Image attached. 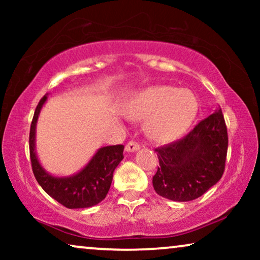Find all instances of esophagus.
I'll return each instance as SVG.
<instances>
[{
    "label": "esophagus",
    "instance_id": "obj_1",
    "mask_svg": "<svg viewBox=\"0 0 260 260\" xmlns=\"http://www.w3.org/2000/svg\"><path fill=\"white\" fill-rule=\"evenodd\" d=\"M140 144L137 143V142H134V141H130L129 143L125 145V150L127 152H134V151H137L138 149H140Z\"/></svg>",
    "mask_w": 260,
    "mask_h": 260
}]
</instances>
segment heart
I'll return each mask as SVG.
<instances>
[{
	"instance_id": "b5f03b06",
	"label": "heart",
	"mask_w": 260,
	"mask_h": 260,
	"mask_svg": "<svg viewBox=\"0 0 260 260\" xmlns=\"http://www.w3.org/2000/svg\"><path fill=\"white\" fill-rule=\"evenodd\" d=\"M198 109V99L191 91L156 85L133 95L126 105V115L131 119H147V136L158 143H168L190 126Z\"/></svg>"
}]
</instances>
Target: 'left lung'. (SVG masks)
I'll return each instance as SVG.
<instances>
[{"label": "left lung", "instance_id": "obj_1", "mask_svg": "<svg viewBox=\"0 0 260 260\" xmlns=\"http://www.w3.org/2000/svg\"><path fill=\"white\" fill-rule=\"evenodd\" d=\"M227 147L225 119L218 108L181 140L155 149L159 162L152 177L156 193L180 202L200 198L221 179Z\"/></svg>", "mask_w": 260, "mask_h": 260}]
</instances>
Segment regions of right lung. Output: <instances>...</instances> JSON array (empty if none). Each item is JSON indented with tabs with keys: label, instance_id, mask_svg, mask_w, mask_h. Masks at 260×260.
<instances>
[{
	"label": "right lung",
	"instance_id": "right-lung-1",
	"mask_svg": "<svg viewBox=\"0 0 260 260\" xmlns=\"http://www.w3.org/2000/svg\"><path fill=\"white\" fill-rule=\"evenodd\" d=\"M47 95L39 102L31 120L29 133V152L31 169L38 183L49 197L67 208H87L99 204L108 194L113 172L123 159L124 145H109L99 148L86 166L70 176H54L49 174L39 161L35 149L37 123Z\"/></svg>",
	"mask_w": 260,
	"mask_h": 260
}]
</instances>
